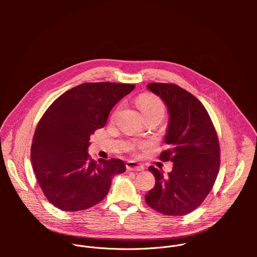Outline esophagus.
<instances>
[{
    "mask_svg": "<svg viewBox=\"0 0 257 257\" xmlns=\"http://www.w3.org/2000/svg\"><path fill=\"white\" fill-rule=\"evenodd\" d=\"M126 169L128 171H136V172H139V171H142L144 170V167L136 162H133V161H128L126 163Z\"/></svg>",
    "mask_w": 257,
    "mask_h": 257,
    "instance_id": "1",
    "label": "esophagus"
}]
</instances>
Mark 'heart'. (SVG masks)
<instances>
[{
    "label": "heart",
    "instance_id": "obj_1",
    "mask_svg": "<svg viewBox=\"0 0 257 257\" xmlns=\"http://www.w3.org/2000/svg\"><path fill=\"white\" fill-rule=\"evenodd\" d=\"M137 104L145 118L157 116L163 119L165 117V114H166L165 103L160 97L154 94L145 93L140 95L137 99ZM131 149H133V146Z\"/></svg>",
    "mask_w": 257,
    "mask_h": 257
}]
</instances>
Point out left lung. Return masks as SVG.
<instances>
[{
    "instance_id": "1",
    "label": "left lung",
    "mask_w": 257,
    "mask_h": 257,
    "mask_svg": "<svg viewBox=\"0 0 257 257\" xmlns=\"http://www.w3.org/2000/svg\"><path fill=\"white\" fill-rule=\"evenodd\" d=\"M169 111L165 142L169 149L160 159L171 161L173 170L165 176L151 166L155 187L145 201L167 215H184L196 209L211 190L219 169L221 151L214 126L203 104L190 92L173 83H150Z\"/></svg>"
}]
</instances>
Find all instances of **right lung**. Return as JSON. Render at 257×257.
<instances>
[{
  "mask_svg": "<svg viewBox=\"0 0 257 257\" xmlns=\"http://www.w3.org/2000/svg\"><path fill=\"white\" fill-rule=\"evenodd\" d=\"M134 84L89 82L59 96L36 126L30 151L33 172L49 201L64 211H78L101 201L115 175L124 173L119 159L91 160L90 135L102 128L113 106Z\"/></svg>",
  "mask_w": 257,
  "mask_h": 257,
  "instance_id": "1",
  "label": "right lung"
}]
</instances>
